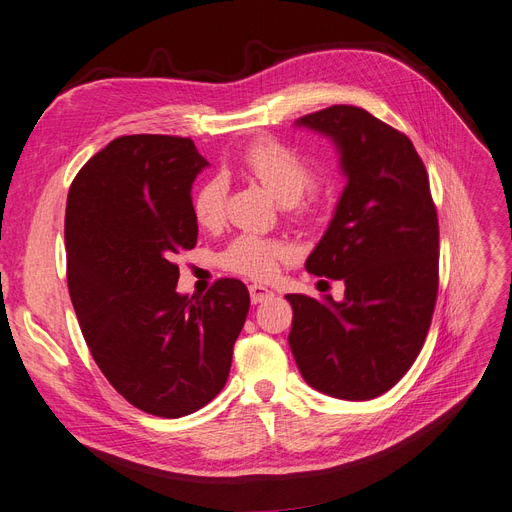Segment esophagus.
Wrapping results in <instances>:
<instances>
[{
    "label": "esophagus",
    "mask_w": 512,
    "mask_h": 512,
    "mask_svg": "<svg viewBox=\"0 0 512 512\" xmlns=\"http://www.w3.org/2000/svg\"><path fill=\"white\" fill-rule=\"evenodd\" d=\"M273 296H275V294H273L271 290L264 288V285H258V283L250 285V298H252V304H260V302H264V300H271Z\"/></svg>",
    "instance_id": "esophagus-1"
}]
</instances>
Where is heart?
Here are the masks:
<instances>
[{
  "instance_id": "heart-1",
  "label": "heart",
  "mask_w": 512,
  "mask_h": 512,
  "mask_svg": "<svg viewBox=\"0 0 512 512\" xmlns=\"http://www.w3.org/2000/svg\"><path fill=\"white\" fill-rule=\"evenodd\" d=\"M241 168L254 176L281 203H296L313 185V168L296 151L275 138H258L243 149ZM227 185L222 178L203 182L193 197V216L201 227H214L224 214ZM290 258V245L279 239L239 235L224 250L220 262L224 269L250 279H273L283 260Z\"/></svg>"
}]
</instances>
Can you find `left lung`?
I'll use <instances>...</instances> for the list:
<instances>
[{
	"mask_svg": "<svg viewBox=\"0 0 512 512\" xmlns=\"http://www.w3.org/2000/svg\"><path fill=\"white\" fill-rule=\"evenodd\" d=\"M296 126L330 136L346 187L306 271L342 279L344 300L288 294V336L306 384L374 399L416 361L439 290V220L412 140L372 113L334 105Z\"/></svg>",
	"mask_w": 512,
	"mask_h": 512,
	"instance_id": "obj_1",
	"label": "left lung"
}]
</instances>
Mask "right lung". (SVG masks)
<instances>
[{
    "mask_svg": "<svg viewBox=\"0 0 512 512\" xmlns=\"http://www.w3.org/2000/svg\"><path fill=\"white\" fill-rule=\"evenodd\" d=\"M206 166L191 138L119 136L67 197V283L81 334L115 391L159 418L193 414L222 391L250 311L239 279H218L201 298L176 292L174 256L197 243L191 189Z\"/></svg>",
    "mask_w": 512,
    "mask_h": 512,
    "instance_id": "1",
    "label": "right lung"
}]
</instances>
